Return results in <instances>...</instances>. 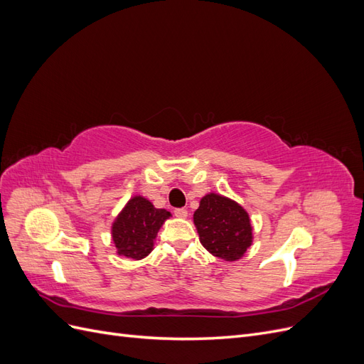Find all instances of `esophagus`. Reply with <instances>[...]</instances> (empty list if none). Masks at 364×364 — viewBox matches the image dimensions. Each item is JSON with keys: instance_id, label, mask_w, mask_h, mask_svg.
I'll return each mask as SVG.
<instances>
[{"instance_id": "obj_1", "label": "esophagus", "mask_w": 364, "mask_h": 364, "mask_svg": "<svg viewBox=\"0 0 364 364\" xmlns=\"http://www.w3.org/2000/svg\"><path fill=\"white\" fill-rule=\"evenodd\" d=\"M174 215L178 218H186V215H188V211H186L185 208H178V209H174Z\"/></svg>"}]
</instances>
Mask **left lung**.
Listing matches in <instances>:
<instances>
[{"label":"left lung","mask_w":364,"mask_h":364,"mask_svg":"<svg viewBox=\"0 0 364 364\" xmlns=\"http://www.w3.org/2000/svg\"><path fill=\"white\" fill-rule=\"evenodd\" d=\"M194 225L203 247L217 258L237 261L252 245L249 214L228 197L206 194L194 213Z\"/></svg>","instance_id":"left-lung-1"}]
</instances>
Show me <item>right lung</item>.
<instances>
[{"label":"right lung","instance_id":"obj_1","mask_svg":"<svg viewBox=\"0 0 364 364\" xmlns=\"http://www.w3.org/2000/svg\"><path fill=\"white\" fill-rule=\"evenodd\" d=\"M171 214L158 209L142 196L127 202L112 225V240L118 255L130 259H142L153 249L158 230Z\"/></svg>","mask_w":364,"mask_h":364}]
</instances>
